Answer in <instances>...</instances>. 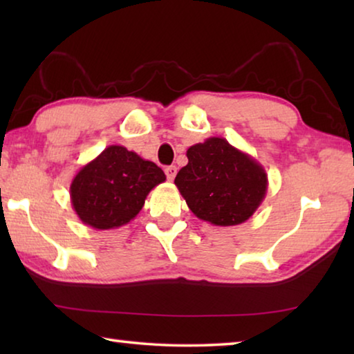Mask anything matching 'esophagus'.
<instances>
[{"label":"esophagus","mask_w":354,"mask_h":354,"mask_svg":"<svg viewBox=\"0 0 354 354\" xmlns=\"http://www.w3.org/2000/svg\"><path fill=\"white\" fill-rule=\"evenodd\" d=\"M176 167L175 165H170V167H167L165 169V175H167V179H169V181H173V179H175V176H176Z\"/></svg>","instance_id":"esophagus-1"}]
</instances>
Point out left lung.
I'll list each match as a JSON object with an SVG mask.
<instances>
[{
    "label": "left lung",
    "mask_w": 354,
    "mask_h": 354,
    "mask_svg": "<svg viewBox=\"0 0 354 354\" xmlns=\"http://www.w3.org/2000/svg\"><path fill=\"white\" fill-rule=\"evenodd\" d=\"M189 162L175 184L196 217L215 226L247 221L266 198L268 178L250 154L221 137H209L187 149Z\"/></svg>",
    "instance_id": "obj_1"
}]
</instances>
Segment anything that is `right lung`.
<instances>
[{"instance_id": "add662e5", "label": "right lung", "mask_w": 354, "mask_h": 354, "mask_svg": "<svg viewBox=\"0 0 354 354\" xmlns=\"http://www.w3.org/2000/svg\"><path fill=\"white\" fill-rule=\"evenodd\" d=\"M162 169L122 145H109L76 173L70 200L84 225L115 230L142 211L149 192L165 181Z\"/></svg>"}]
</instances>
